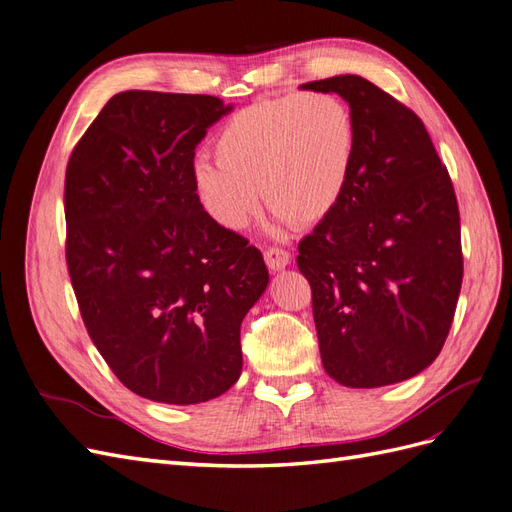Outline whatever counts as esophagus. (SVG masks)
<instances>
[{"mask_svg":"<svg viewBox=\"0 0 512 512\" xmlns=\"http://www.w3.org/2000/svg\"><path fill=\"white\" fill-rule=\"evenodd\" d=\"M265 262L271 271H282L284 267H288L290 254L286 250H282V247H269V250L265 252Z\"/></svg>","mask_w":512,"mask_h":512,"instance_id":"obj_1","label":"esophagus"}]
</instances>
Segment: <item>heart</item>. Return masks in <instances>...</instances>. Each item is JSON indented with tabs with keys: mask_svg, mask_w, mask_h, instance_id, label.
<instances>
[{
	"mask_svg": "<svg viewBox=\"0 0 512 512\" xmlns=\"http://www.w3.org/2000/svg\"><path fill=\"white\" fill-rule=\"evenodd\" d=\"M217 159L193 163V189L215 222L243 230L265 202L280 219L314 224L334 211L355 155L351 107L334 92L258 101L224 122Z\"/></svg>",
	"mask_w": 512,
	"mask_h": 512,
	"instance_id": "heart-1",
	"label": "heart"
}]
</instances>
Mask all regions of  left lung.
I'll return each mask as SVG.
<instances>
[{
	"label": "left lung",
	"mask_w": 512,
	"mask_h": 512,
	"mask_svg": "<svg viewBox=\"0 0 512 512\" xmlns=\"http://www.w3.org/2000/svg\"><path fill=\"white\" fill-rule=\"evenodd\" d=\"M336 92L355 155L334 211L299 243L323 368L347 388H381L435 362L463 282L461 219L424 122L359 75L303 84Z\"/></svg>",
	"instance_id": "left-lung-1"
}]
</instances>
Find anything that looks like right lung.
I'll return each mask as SVG.
<instances>
[{
	"label": "right lung",
	"mask_w": 512,
	"mask_h": 512,
	"mask_svg": "<svg viewBox=\"0 0 512 512\" xmlns=\"http://www.w3.org/2000/svg\"><path fill=\"white\" fill-rule=\"evenodd\" d=\"M209 94H114L66 165V265L81 319L137 396L196 405L237 383L241 323L265 293L262 254L219 226L193 189Z\"/></svg>",
	"instance_id": "add662e5"
}]
</instances>
